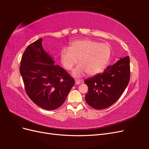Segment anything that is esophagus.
<instances>
[{"mask_svg": "<svg viewBox=\"0 0 149 149\" xmlns=\"http://www.w3.org/2000/svg\"><path fill=\"white\" fill-rule=\"evenodd\" d=\"M81 84V81H80L79 80H75V84L76 85H78V84Z\"/></svg>", "mask_w": 149, "mask_h": 149, "instance_id": "esophagus-1", "label": "esophagus"}]
</instances>
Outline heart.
Wrapping results in <instances>:
<instances>
[{"instance_id": "obj_1", "label": "heart", "mask_w": 149, "mask_h": 149, "mask_svg": "<svg viewBox=\"0 0 149 149\" xmlns=\"http://www.w3.org/2000/svg\"><path fill=\"white\" fill-rule=\"evenodd\" d=\"M111 56V48L106 44L92 40H77L70 47L61 49V64L66 70H71L77 63L79 65L72 71V75L79 78L88 74L95 76L101 73L107 66Z\"/></svg>"}]
</instances>
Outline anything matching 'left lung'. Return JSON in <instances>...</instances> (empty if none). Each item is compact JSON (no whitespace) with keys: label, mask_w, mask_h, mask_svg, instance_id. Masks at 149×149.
I'll return each mask as SVG.
<instances>
[{"label":"left lung","mask_w":149,"mask_h":149,"mask_svg":"<svg viewBox=\"0 0 149 149\" xmlns=\"http://www.w3.org/2000/svg\"><path fill=\"white\" fill-rule=\"evenodd\" d=\"M130 79L129 56L120 58L102 73L84 80L88 86L85 100L96 109H103L113 104L127 88Z\"/></svg>","instance_id":"left-lung-1"}]
</instances>
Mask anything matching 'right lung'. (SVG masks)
<instances>
[{
    "label": "right lung",
    "instance_id": "right-lung-1",
    "mask_svg": "<svg viewBox=\"0 0 149 149\" xmlns=\"http://www.w3.org/2000/svg\"><path fill=\"white\" fill-rule=\"evenodd\" d=\"M45 51L42 38L30 44L22 57L20 73L25 91L35 104L46 110L61 106L74 84V79Z\"/></svg>",
    "mask_w": 149,
    "mask_h": 149
}]
</instances>
